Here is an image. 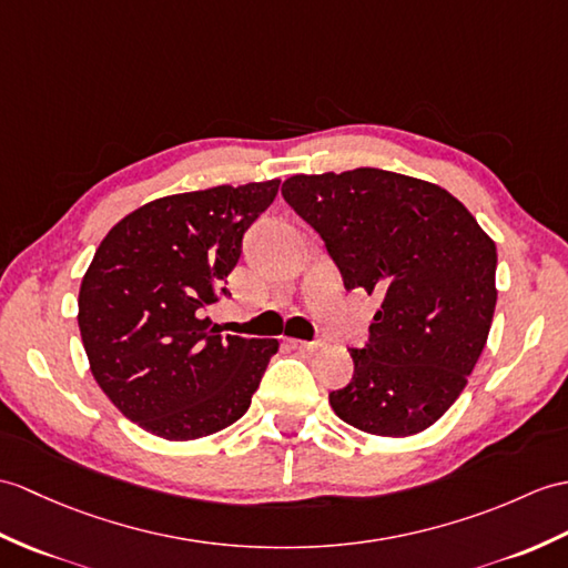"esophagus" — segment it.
<instances>
[{"label": "esophagus", "instance_id": "34e87169", "mask_svg": "<svg viewBox=\"0 0 568 568\" xmlns=\"http://www.w3.org/2000/svg\"><path fill=\"white\" fill-rule=\"evenodd\" d=\"M287 344H290V348H295V351H316V348L324 346L322 341H300V338H287Z\"/></svg>", "mask_w": 568, "mask_h": 568}]
</instances>
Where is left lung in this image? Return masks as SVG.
<instances>
[{"label":"left lung","instance_id":"1","mask_svg":"<svg viewBox=\"0 0 568 568\" xmlns=\"http://www.w3.org/2000/svg\"><path fill=\"white\" fill-rule=\"evenodd\" d=\"M283 197L320 232L346 290L382 307L353 377L328 404L353 428L404 438L433 426L467 385L496 310V244L435 183L361 166L297 174Z\"/></svg>","mask_w":568,"mask_h":568}]
</instances>
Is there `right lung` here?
<instances>
[{
    "mask_svg": "<svg viewBox=\"0 0 568 568\" xmlns=\"http://www.w3.org/2000/svg\"><path fill=\"white\" fill-rule=\"evenodd\" d=\"M281 181L176 193L103 236L79 287L91 375L118 412L164 440H195L246 414L275 338L222 336L205 310L242 256V236Z\"/></svg>",
    "mask_w": 568,
    "mask_h": 568,
    "instance_id": "add662e5",
    "label": "right lung"
}]
</instances>
